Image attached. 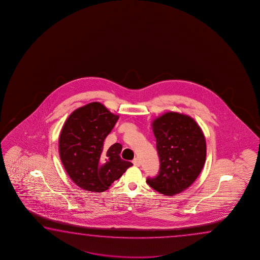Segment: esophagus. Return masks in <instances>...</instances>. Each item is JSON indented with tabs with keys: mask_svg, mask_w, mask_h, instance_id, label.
Instances as JSON below:
<instances>
[{
	"mask_svg": "<svg viewBox=\"0 0 260 260\" xmlns=\"http://www.w3.org/2000/svg\"><path fill=\"white\" fill-rule=\"evenodd\" d=\"M133 164H134V166H136V167H140V165H141L138 158L134 159V160H133Z\"/></svg>",
	"mask_w": 260,
	"mask_h": 260,
	"instance_id": "obj_1",
	"label": "esophagus"
}]
</instances>
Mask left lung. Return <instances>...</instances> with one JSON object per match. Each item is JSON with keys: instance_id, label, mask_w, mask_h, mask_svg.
<instances>
[{"instance_id": "8db88e82", "label": "left lung", "mask_w": 260, "mask_h": 260, "mask_svg": "<svg viewBox=\"0 0 260 260\" xmlns=\"http://www.w3.org/2000/svg\"><path fill=\"white\" fill-rule=\"evenodd\" d=\"M160 168L147 184L161 194L174 196L189 187L202 171L207 145L201 128L193 118L167 113L153 122Z\"/></svg>"}]
</instances>
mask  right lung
Instances as JSON below:
<instances>
[{
  "label": "right lung",
  "mask_w": 260,
  "mask_h": 260,
  "mask_svg": "<svg viewBox=\"0 0 260 260\" xmlns=\"http://www.w3.org/2000/svg\"><path fill=\"white\" fill-rule=\"evenodd\" d=\"M100 103H90L74 111L66 120L59 138L62 166L81 188L104 192L133 164L120 157L122 145L108 149L104 141L118 120Z\"/></svg>",
  "instance_id": "right-lung-1"
}]
</instances>
